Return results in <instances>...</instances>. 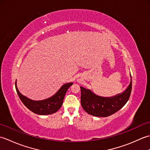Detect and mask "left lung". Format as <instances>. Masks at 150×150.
<instances>
[{
  "mask_svg": "<svg viewBox=\"0 0 150 150\" xmlns=\"http://www.w3.org/2000/svg\"><path fill=\"white\" fill-rule=\"evenodd\" d=\"M131 81L123 93L111 97H103L93 93L91 90L80 87L81 90V106L86 112L95 117H106L120 110L129 100L131 94L132 82Z\"/></svg>",
  "mask_w": 150,
  "mask_h": 150,
  "instance_id": "obj_1",
  "label": "left lung"
}]
</instances>
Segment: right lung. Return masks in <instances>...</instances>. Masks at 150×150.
Wrapping results in <instances>:
<instances>
[{
    "label": "right lung",
    "mask_w": 150,
    "mask_h": 150,
    "mask_svg": "<svg viewBox=\"0 0 150 150\" xmlns=\"http://www.w3.org/2000/svg\"><path fill=\"white\" fill-rule=\"evenodd\" d=\"M72 84V82L64 84L53 96L42 100H33L22 95L18 90L16 81L15 88L22 103L28 109L35 113L44 115L55 113L61 108L66 91Z\"/></svg>",
    "instance_id": "obj_1"
}]
</instances>
